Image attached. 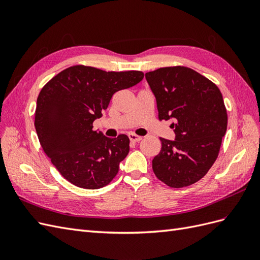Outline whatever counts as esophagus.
Masks as SVG:
<instances>
[{"instance_id": "obj_1", "label": "esophagus", "mask_w": 260, "mask_h": 260, "mask_svg": "<svg viewBox=\"0 0 260 260\" xmlns=\"http://www.w3.org/2000/svg\"><path fill=\"white\" fill-rule=\"evenodd\" d=\"M129 139H130L131 142L136 143V142H140V141L142 140V137L137 136V135H133V133H130V135H129Z\"/></svg>"}]
</instances>
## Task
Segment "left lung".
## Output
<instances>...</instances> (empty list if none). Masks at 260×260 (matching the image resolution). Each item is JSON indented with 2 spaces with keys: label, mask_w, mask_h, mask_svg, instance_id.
<instances>
[{
  "label": "left lung",
  "mask_w": 260,
  "mask_h": 260,
  "mask_svg": "<svg viewBox=\"0 0 260 260\" xmlns=\"http://www.w3.org/2000/svg\"><path fill=\"white\" fill-rule=\"evenodd\" d=\"M156 98L158 119H174L176 140L159 138L161 148L153 171L170 187L198 182L216 161L228 125L226 108L218 86L184 66L145 74Z\"/></svg>",
  "instance_id": "8db88e82"
}]
</instances>
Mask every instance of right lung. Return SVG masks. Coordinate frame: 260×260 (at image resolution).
<instances>
[{
  "label": "right lung",
  "mask_w": 260,
  "mask_h": 260,
  "mask_svg": "<svg viewBox=\"0 0 260 260\" xmlns=\"http://www.w3.org/2000/svg\"><path fill=\"white\" fill-rule=\"evenodd\" d=\"M139 70L104 72L75 65L62 70L41 89L35 127L46 156L70 183L96 190L112 182L129 153L125 135L115 139L93 130L112 96L143 79Z\"/></svg>",
  "instance_id": "obj_1"
}]
</instances>
